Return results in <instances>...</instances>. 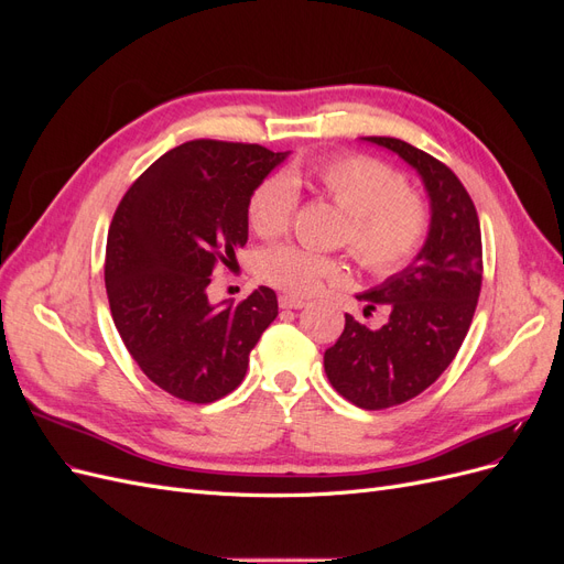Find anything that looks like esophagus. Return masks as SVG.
<instances>
[{
  "label": "esophagus",
  "instance_id": "1",
  "mask_svg": "<svg viewBox=\"0 0 564 564\" xmlns=\"http://www.w3.org/2000/svg\"><path fill=\"white\" fill-rule=\"evenodd\" d=\"M280 308L301 311V308H305V301L299 296H280Z\"/></svg>",
  "mask_w": 564,
  "mask_h": 564
}]
</instances>
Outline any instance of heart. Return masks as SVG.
I'll return each instance as SVG.
<instances>
[{"instance_id": "1", "label": "heart", "mask_w": 564, "mask_h": 564, "mask_svg": "<svg viewBox=\"0 0 564 564\" xmlns=\"http://www.w3.org/2000/svg\"><path fill=\"white\" fill-rule=\"evenodd\" d=\"M315 183L348 214L350 253L373 275H390L414 259L429 232V212L386 164L369 158H336L315 169ZM296 185L286 174L268 176L251 193L247 216L256 235L278 237L296 209ZM261 275L289 294H315L324 282L344 278L329 256L294 245L272 247L261 256Z\"/></svg>"}]
</instances>
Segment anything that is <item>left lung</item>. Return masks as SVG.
<instances>
[{
	"label": "left lung",
	"mask_w": 564,
	"mask_h": 564,
	"mask_svg": "<svg viewBox=\"0 0 564 564\" xmlns=\"http://www.w3.org/2000/svg\"><path fill=\"white\" fill-rule=\"evenodd\" d=\"M395 152L416 172L429 197L425 242L406 268L357 294L390 308L379 329L346 315V329L324 352L338 395L360 409H388L416 398L456 357L482 286V235L466 187L429 152L388 135L362 139Z\"/></svg>",
	"instance_id": "1"
}]
</instances>
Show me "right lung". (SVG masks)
<instances>
[{"instance_id":"right-lung-1","label":"right lung","mask_w":564,"mask_h":564,"mask_svg":"<svg viewBox=\"0 0 564 564\" xmlns=\"http://www.w3.org/2000/svg\"><path fill=\"white\" fill-rule=\"evenodd\" d=\"M286 158L191 141L152 162L119 202L106 247L110 313L135 365L169 395L197 404L228 395L278 317L270 286L240 305H214L207 286L247 245L251 193Z\"/></svg>"}]
</instances>
